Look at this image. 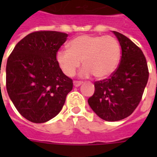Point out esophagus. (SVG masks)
Returning <instances> with one entry per match:
<instances>
[{
	"mask_svg": "<svg viewBox=\"0 0 157 157\" xmlns=\"http://www.w3.org/2000/svg\"><path fill=\"white\" fill-rule=\"evenodd\" d=\"M82 84V82L81 81H75L73 82V85L75 87H78V86H80Z\"/></svg>",
	"mask_w": 157,
	"mask_h": 157,
	"instance_id": "obj_1",
	"label": "esophagus"
}]
</instances>
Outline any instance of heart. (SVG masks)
<instances>
[{
  "label": "heart",
  "mask_w": 157,
  "mask_h": 157,
  "mask_svg": "<svg viewBox=\"0 0 157 157\" xmlns=\"http://www.w3.org/2000/svg\"><path fill=\"white\" fill-rule=\"evenodd\" d=\"M68 50L58 51L56 62L67 76H72L81 66L80 75L95 78L110 76L117 67L121 57V47L117 39L111 36L83 35L68 43Z\"/></svg>",
  "instance_id": "obj_1"
}]
</instances>
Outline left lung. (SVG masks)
<instances>
[{"label":"left lung","instance_id":"1","mask_svg":"<svg viewBox=\"0 0 157 157\" xmlns=\"http://www.w3.org/2000/svg\"><path fill=\"white\" fill-rule=\"evenodd\" d=\"M121 47V59L109 78L94 82L95 90L88 103L98 117L117 121L136 109L148 81L146 58L141 49L121 33L113 31Z\"/></svg>","mask_w":157,"mask_h":157}]
</instances>
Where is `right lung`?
<instances>
[{
	"instance_id": "right-lung-1",
	"label": "right lung",
	"mask_w": 157,
	"mask_h": 157,
	"mask_svg": "<svg viewBox=\"0 0 157 157\" xmlns=\"http://www.w3.org/2000/svg\"><path fill=\"white\" fill-rule=\"evenodd\" d=\"M67 34L34 32L18 42L7 60L6 90L18 112L33 123L56 117L73 82L61 71L56 54Z\"/></svg>"
}]
</instances>
